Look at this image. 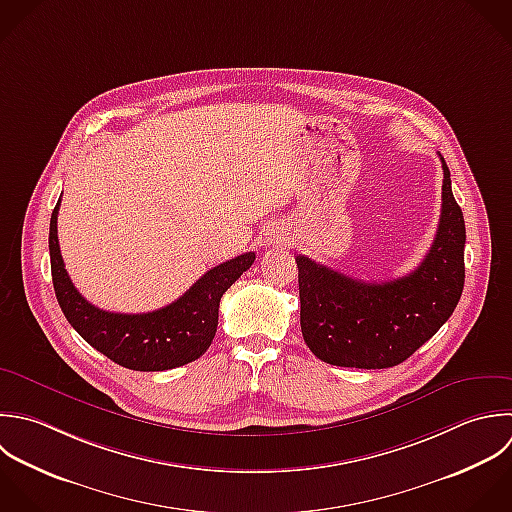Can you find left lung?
<instances>
[{
	"label": "left lung",
	"instance_id": "8db88e82",
	"mask_svg": "<svg viewBox=\"0 0 512 512\" xmlns=\"http://www.w3.org/2000/svg\"><path fill=\"white\" fill-rule=\"evenodd\" d=\"M441 157V153H439ZM443 161V207L435 241L405 277L367 283L299 255L301 333L329 365L387 369L409 359L453 315L465 287V219Z\"/></svg>",
	"mask_w": 512,
	"mask_h": 512
}]
</instances>
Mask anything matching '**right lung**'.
Masks as SVG:
<instances>
[{"instance_id":"obj_1","label":"right lung","mask_w":512,"mask_h":512,"mask_svg":"<svg viewBox=\"0 0 512 512\" xmlns=\"http://www.w3.org/2000/svg\"><path fill=\"white\" fill-rule=\"evenodd\" d=\"M59 201L49 221V259L55 297L69 325L93 349L131 371H167L199 359L215 337L223 293L253 265L255 253L209 269L167 307L137 315L109 313L83 299L65 271L57 241Z\"/></svg>"}]
</instances>
